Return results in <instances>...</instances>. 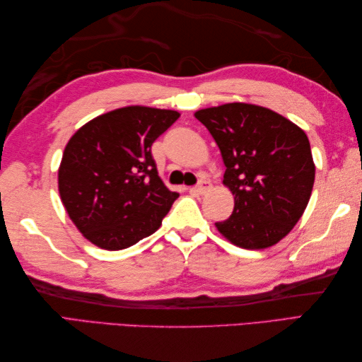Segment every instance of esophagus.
Returning a JSON list of instances; mask_svg holds the SVG:
<instances>
[{
	"instance_id": "obj_1",
	"label": "esophagus",
	"mask_w": 362,
	"mask_h": 362,
	"mask_svg": "<svg viewBox=\"0 0 362 362\" xmlns=\"http://www.w3.org/2000/svg\"><path fill=\"white\" fill-rule=\"evenodd\" d=\"M210 188H211V182L210 180H205V179H201V180H199L197 185L194 187V191H196V193H199V194H204Z\"/></svg>"
}]
</instances>
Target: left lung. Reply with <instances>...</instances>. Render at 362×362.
Here are the masks:
<instances>
[{
  "mask_svg": "<svg viewBox=\"0 0 362 362\" xmlns=\"http://www.w3.org/2000/svg\"><path fill=\"white\" fill-rule=\"evenodd\" d=\"M226 165L235 196L219 232L243 249H266L286 236L308 205L314 185L310 140L294 122L264 107L233 103L196 112Z\"/></svg>",
  "mask_w": 362,
  "mask_h": 362,
  "instance_id": "obj_1",
  "label": "left lung"
}]
</instances>
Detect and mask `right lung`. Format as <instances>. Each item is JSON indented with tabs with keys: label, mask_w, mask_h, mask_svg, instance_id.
<instances>
[{
	"label": "right lung",
	"mask_w": 362,
	"mask_h": 362,
	"mask_svg": "<svg viewBox=\"0 0 362 362\" xmlns=\"http://www.w3.org/2000/svg\"><path fill=\"white\" fill-rule=\"evenodd\" d=\"M180 115L132 105L91 119L76 132L59 168V193L79 232L121 250L152 235L179 194L157 173L152 143Z\"/></svg>",
	"instance_id": "add662e5"
}]
</instances>
